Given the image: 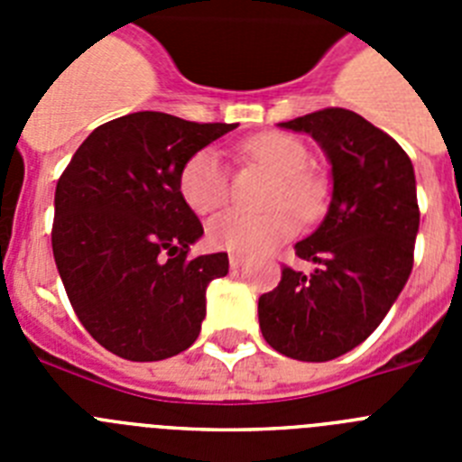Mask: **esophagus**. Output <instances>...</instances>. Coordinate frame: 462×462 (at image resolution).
<instances>
[{"mask_svg":"<svg viewBox=\"0 0 462 462\" xmlns=\"http://www.w3.org/2000/svg\"><path fill=\"white\" fill-rule=\"evenodd\" d=\"M228 263H231V268H234V271H236V268H240L245 263V256L231 254V256H228Z\"/></svg>","mask_w":462,"mask_h":462,"instance_id":"34e87169","label":"esophagus"}]
</instances>
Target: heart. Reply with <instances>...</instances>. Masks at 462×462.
I'll return each mask as SVG.
<instances>
[{
    "instance_id": "1",
    "label": "heart",
    "mask_w": 462,
    "mask_h": 462,
    "mask_svg": "<svg viewBox=\"0 0 462 462\" xmlns=\"http://www.w3.org/2000/svg\"><path fill=\"white\" fill-rule=\"evenodd\" d=\"M247 154L277 178L271 212H250L231 208L208 224V240L217 250L240 256L266 254L298 231V217L314 219L328 199V187L310 171L312 157L300 138L291 134H261L245 145ZM180 194L191 210L210 212L226 203L231 194V175L217 148L196 150L180 171ZM294 209L291 211V208Z\"/></svg>"
}]
</instances>
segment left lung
Segmentation results:
<instances>
[{
	"label": "left lung",
	"mask_w": 462,
	"mask_h": 462,
	"mask_svg": "<svg viewBox=\"0 0 462 462\" xmlns=\"http://www.w3.org/2000/svg\"><path fill=\"white\" fill-rule=\"evenodd\" d=\"M280 126L305 132L333 166L321 226L296 243L319 263L310 275L282 268L259 298V326L275 352L324 363L352 352L382 324L414 266L419 203L411 159L386 132L346 108L314 110Z\"/></svg>",
	"instance_id": "8db88e82"
}]
</instances>
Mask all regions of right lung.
<instances>
[{"label": "right lung", "mask_w": 462, "mask_h": 462, "mask_svg": "<svg viewBox=\"0 0 462 462\" xmlns=\"http://www.w3.org/2000/svg\"><path fill=\"white\" fill-rule=\"evenodd\" d=\"M231 129L141 110L97 126L60 175L57 271L80 324L116 356L162 361L199 337L206 289L228 256H187L203 226L178 180L196 150Z\"/></svg>", "instance_id": "1"}]
</instances>
